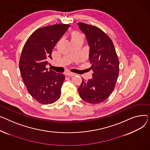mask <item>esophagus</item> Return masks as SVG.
<instances>
[{"label": "esophagus", "mask_w": 150, "mask_h": 150, "mask_svg": "<svg viewBox=\"0 0 150 150\" xmlns=\"http://www.w3.org/2000/svg\"><path fill=\"white\" fill-rule=\"evenodd\" d=\"M66 74H67V76H73L75 75L74 73H71V72H67V73H66Z\"/></svg>", "instance_id": "34e87169"}]
</instances>
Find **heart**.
<instances>
[{"label":"heart","instance_id":"heart-1","mask_svg":"<svg viewBox=\"0 0 150 150\" xmlns=\"http://www.w3.org/2000/svg\"><path fill=\"white\" fill-rule=\"evenodd\" d=\"M83 40V37L82 36V34L81 33H79V32H74L72 34V37H71V40Z\"/></svg>","mask_w":150,"mask_h":150}]
</instances>
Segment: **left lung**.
<instances>
[{"mask_svg": "<svg viewBox=\"0 0 150 150\" xmlns=\"http://www.w3.org/2000/svg\"><path fill=\"white\" fill-rule=\"evenodd\" d=\"M90 47L92 78L84 80L78 88L81 98L91 104L107 99L114 90L119 72V61L111 39L95 26L78 23Z\"/></svg>", "mask_w": 150, "mask_h": 150, "instance_id": "obj_1", "label": "left lung"}]
</instances>
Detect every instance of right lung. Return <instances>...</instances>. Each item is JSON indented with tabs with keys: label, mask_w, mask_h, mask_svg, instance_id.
<instances>
[{
	"label": "right lung",
	"mask_w": 150,
	"mask_h": 150,
	"mask_svg": "<svg viewBox=\"0 0 150 150\" xmlns=\"http://www.w3.org/2000/svg\"><path fill=\"white\" fill-rule=\"evenodd\" d=\"M68 24H56L35 31L23 48L19 69L28 93L42 104H51L60 98L65 80L64 74L48 70V59L57 42L69 27Z\"/></svg>",
	"instance_id": "1"
}]
</instances>
